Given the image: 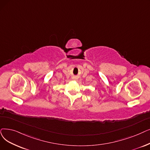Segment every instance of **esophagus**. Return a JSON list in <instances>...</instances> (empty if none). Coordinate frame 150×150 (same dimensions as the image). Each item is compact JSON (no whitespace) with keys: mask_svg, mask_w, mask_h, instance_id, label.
I'll list each match as a JSON object with an SVG mask.
<instances>
[{"mask_svg":"<svg viewBox=\"0 0 150 150\" xmlns=\"http://www.w3.org/2000/svg\"><path fill=\"white\" fill-rule=\"evenodd\" d=\"M73 80H76V78H75V77H74V78H73Z\"/></svg>","mask_w":150,"mask_h":150,"instance_id":"34e87169","label":"esophagus"}]
</instances>
